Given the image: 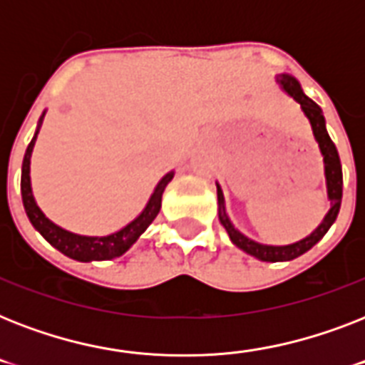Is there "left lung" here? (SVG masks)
Wrapping results in <instances>:
<instances>
[{
  "label": "left lung",
  "instance_id": "obj_1",
  "mask_svg": "<svg viewBox=\"0 0 365 365\" xmlns=\"http://www.w3.org/2000/svg\"><path fill=\"white\" fill-rule=\"evenodd\" d=\"M277 83L280 85L284 93L292 96V98L301 106V110L307 115L309 123H311L312 134H314V140H317L318 148H320V153L324 157V174H326V187H328V199L331 208L328 210V214L324 216L322 223L318 225L314 231H312L309 237L297 240L294 244H286V246H271V244H261L255 242V240L248 239L246 235H242L239 229H235V225L229 220L227 212H225V199H223V191L217 185V216H220V222L227 231L231 242L240 248L246 254L254 255L255 259L261 261H271V263H277V261H292L295 257H299L305 252L314 246L318 240H322V237L328 233V229L334 225V222L337 220V214H339L341 208V199H343V170H341V160L339 153H337V148L335 143L331 142L328 130H326V119L322 115V110L317 102H312L301 88L299 81L292 77L289 73H278Z\"/></svg>",
  "mask_w": 365,
  "mask_h": 365
}]
</instances>
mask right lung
Segmentation results:
<instances>
[{
  "label": "right lung",
  "mask_w": 365,
  "mask_h": 365,
  "mask_svg": "<svg viewBox=\"0 0 365 365\" xmlns=\"http://www.w3.org/2000/svg\"><path fill=\"white\" fill-rule=\"evenodd\" d=\"M43 117H45V111L43 115L39 117V123H37V130L31 138L30 145L26 149L24 160H22V178H20V191H22V202H24V210L28 214V220L31 222V225L36 227V231L41 233V237L47 240L51 246L62 252L64 255L71 257L76 261H83V263H88V261H106L113 259V257H119L130 248L132 244L140 239V235L145 231V229L151 225L157 214L160 210V200H163V193H165V187L172 182L174 178V170L165 174L160 178V182L155 185L153 193L149 197L148 205L140 212V216L134 217L128 225H125L123 229L115 231V233L106 235V237H87V235H77L71 233L68 229H62L60 225L53 223L45 214L41 212V208L37 206L36 199H34V193H31V182H30V159L31 151H34V145H36L37 134H39V128H41Z\"/></svg>",
  "instance_id": "add662e5"
}]
</instances>
